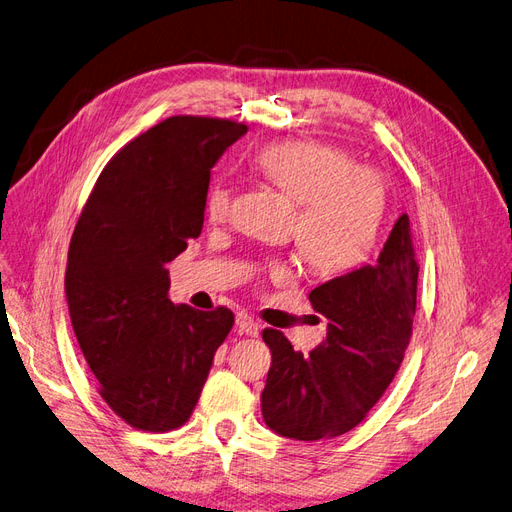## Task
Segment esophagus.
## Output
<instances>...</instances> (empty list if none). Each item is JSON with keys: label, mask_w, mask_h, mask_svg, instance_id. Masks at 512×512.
<instances>
[{"label": "esophagus", "mask_w": 512, "mask_h": 512, "mask_svg": "<svg viewBox=\"0 0 512 512\" xmlns=\"http://www.w3.org/2000/svg\"><path fill=\"white\" fill-rule=\"evenodd\" d=\"M236 327H238V332L240 334H246V336H259V323L251 317V315H246V312H238V317H236Z\"/></svg>", "instance_id": "1"}]
</instances>
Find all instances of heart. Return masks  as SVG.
Wrapping results in <instances>:
<instances>
[{
	"label": "heart",
	"instance_id": "heart-1",
	"mask_svg": "<svg viewBox=\"0 0 512 512\" xmlns=\"http://www.w3.org/2000/svg\"><path fill=\"white\" fill-rule=\"evenodd\" d=\"M257 170L293 202H298L293 234L312 272L334 276L364 263L381 232L387 187L368 166L338 146L317 140H283L255 155ZM234 187L227 178L212 180L206 191V214L225 221L234 208ZM287 274L285 266H274Z\"/></svg>",
	"mask_w": 512,
	"mask_h": 512
}]
</instances>
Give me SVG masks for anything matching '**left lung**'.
Listing matches in <instances>:
<instances>
[{"mask_svg":"<svg viewBox=\"0 0 512 512\" xmlns=\"http://www.w3.org/2000/svg\"><path fill=\"white\" fill-rule=\"evenodd\" d=\"M419 263L408 214L395 221L381 255L327 280L308 300L327 319V336L302 355L278 329H263L272 366L261 391L270 430L295 440L351 432L391 385L412 336Z\"/></svg>","mask_w":512,"mask_h":512,"instance_id":"8db88e82","label":"left lung"}]
</instances>
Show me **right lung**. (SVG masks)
<instances>
[{"label":"right lung","mask_w":512,"mask_h":512,"mask_svg":"<svg viewBox=\"0 0 512 512\" xmlns=\"http://www.w3.org/2000/svg\"><path fill=\"white\" fill-rule=\"evenodd\" d=\"M246 125L170 117L114 155L82 208L65 270L80 351L104 402L142 432L185 425L234 312L168 298L166 263L202 234L210 170Z\"/></svg>","instance_id":"obj_1"}]
</instances>
